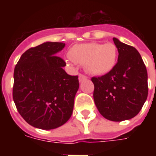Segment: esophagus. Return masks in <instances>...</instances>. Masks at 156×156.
Returning a JSON list of instances; mask_svg holds the SVG:
<instances>
[{
  "label": "esophagus",
  "mask_w": 156,
  "mask_h": 156,
  "mask_svg": "<svg viewBox=\"0 0 156 156\" xmlns=\"http://www.w3.org/2000/svg\"><path fill=\"white\" fill-rule=\"evenodd\" d=\"M87 77L86 75H84V74H83V73H79V75H78V79H79V81L80 82H82V81L85 80V79H87Z\"/></svg>",
  "instance_id": "34e87169"
}]
</instances>
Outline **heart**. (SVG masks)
I'll use <instances>...</instances> for the list:
<instances>
[{"label":"heart","instance_id":"b5f03b06","mask_svg":"<svg viewBox=\"0 0 156 156\" xmlns=\"http://www.w3.org/2000/svg\"><path fill=\"white\" fill-rule=\"evenodd\" d=\"M69 56L73 62L84 65L90 73L104 75L111 72L116 66L118 50L112 43L78 44L69 49Z\"/></svg>","mask_w":156,"mask_h":156}]
</instances>
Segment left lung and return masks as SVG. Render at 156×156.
I'll return each instance as SVG.
<instances>
[{
    "label": "left lung",
    "mask_w": 156,
    "mask_h": 156,
    "mask_svg": "<svg viewBox=\"0 0 156 156\" xmlns=\"http://www.w3.org/2000/svg\"><path fill=\"white\" fill-rule=\"evenodd\" d=\"M118 59L111 72L92 77L94 101L100 113L112 121L134 117L148 95L147 71L135 48L113 38Z\"/></svg>",
    "instance_id": "1"
}]
</instances>
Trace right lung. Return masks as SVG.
Instances as JSON below:
<instances>
[{"label":"right lung","instance_id":"add662e5","mask_svg":"<svg viewBox=\"0 0 156 156\" xmlns=\"http://www.w3.org/2000/svg\"><path fill=\"white\" fill-rule=\"evenodd\" d=\"M64 43L46 42L21 56L13 72V99L29 125L42 129L60 127L70 118L78 76L63 69L66 61L56 54Z\"/></svg>","mask_w":156,"mask_h":156}]
</instances>
